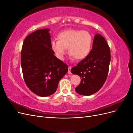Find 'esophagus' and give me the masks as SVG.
Listing matches in <instances>:
<instances>
[{
	"mask_svg": "<svg viewBox=\"0 0 133 133\" xmlns=\"http://www.w3.org/2000/svg\"><path fill=\"white\" fill-rule=\"evenodd\" d=\"M71 66H69V68H68V74H71Z\"/></svg>",
	"mask_w": 133,
	"mask_h": 133,
	"instance_id": "esophagus-1",
	"label": "esophagus"
}]
</instances>
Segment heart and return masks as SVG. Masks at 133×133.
<instances>
[{
    "mask_svg": "<svg viewBox=\"0 0 133 133\" xmlns=\"http://www.w3.org/2000/svg\"><path fill=\"white\" fill-rule=\"evenodd\" d=\"M58 40L51 42V48L58 59L62 60L66 53L75 60H82L89 54L92 43L89 32L77 29H68L58 35Z\"/></svg>",
    "mask_w": 133,
    "mask_h": 133,
    "instance_id": "1",
    "label": "heart"
}]
</instances>
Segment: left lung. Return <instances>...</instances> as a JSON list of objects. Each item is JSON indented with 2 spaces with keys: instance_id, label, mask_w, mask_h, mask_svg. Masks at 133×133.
<instances>
[{
  "instance_id": "left-lung-1",
  "label": "left lung",
  "mask_w": 133,
  "mask_h": 133,
  "mask_svg": "<svg viewBox=\"0 0 133 133\" xmlns=\"http://www.w3.org/2000/svg\"><path fill=\"white\" fill-rule=\"evenodd\" d=\"M110 58L106 40L101 35L96 34L89 54L71 69L72 73L81 77L80 84L75 88L78 94L90 95L100 89L107 78Z\"/></svg>"
}]
</instances>
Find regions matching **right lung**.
Here are the masks:
<instances>
[{"mask_svg":"<svg viewBox=\"0 0 133 133\" xmlns=\"http://www.w3.org/2000/svg\"><path fill=\"white\" fill-rule=\"evenodd\" d=\"M49 31L40 29L28 35L21 51L24 80L28 88L40 96L53 94L68 70V65L54 55Z\"/></svg>","mask_w":133,"mask_h":133,"instance_id":"add662e5","label":"right lung"}]
</instances>
